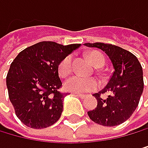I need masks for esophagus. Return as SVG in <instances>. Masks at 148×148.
<instances>
[{
    "label": "esophagus",
    "instance_id": "esophagus-1",
    "mask_svg": "<svg viewBox=\"0 0 148 148\" xmlns=\"http://www.w3.org/2000/svg\"><path fill=\"white\" fill-rule=\"evenodd\" d=\"M74 95H77V96H79V98H82V99L85 98V97H86L85 95H82V93H79V92H74Z\"/></svg>",
    "mask_w": 148,
    "mask_h": 148
}]
</instances>
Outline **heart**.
<instances>
[{"label":"heart","mask_w":148,"mask_h":148,"mask_svg":"<svg viewBox=\"0 0 148 148\" xmlns=\"http://www.w3.org/2000/svg\"><path fill=\"white\" fill-rule=\"evenodd\" d=\"M89 60L95 68H102L106 63L105 56L98 52H92L89 55ZM72 65L73 56H66L58 65V72L60 76L62 77L69 76L72 71ZM65 87L68 91L74 92H89L96 90L98 87V82L95 78L85 79L79 77V76H73L66 80Z\"/></svg>","instance_id":"b5f03b06"}]
</instances>
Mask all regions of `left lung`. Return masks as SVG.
I'll list each match as a JSON object with an SVG mask.
<instances>
[{"mask_svg":"<svg viewBox=\"0 0 148 148\" xmlns=\"http://www.w3.org/2000/svg\"><path fill=\"white\" fill-rule=\"evenodd\" d=\"M104 51L111 61L114 72L106 86L93 96L96 108L88 111L92 121L103 126H117L129 119L139 104L144 90L143 69L137 57L129 51L109 43H84ZM109 93L106 97H102Z\"/></svg>","mask_w":148,"mask_h":148,"instance_id":"left-lung-1","label":"left lung"}]
</instances>
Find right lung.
<instances>
[{
    "instance_id": "add662e5",
    "label": "right lung",
    "mask_w": 148,
    "mask_h": 148,
    "mask_svg": "<svg viewBox=\"0 0 148 148\" xmlns=\"http://www.w3.org/2000/svg\"><path fill=\"white\" fill-rule=\"evenodd\" d=\"M80 44L40 42L26 48L10 66L6 77L9 99L17 118L32 129H43L58 121L65 93L58 65Z\"/></svg>"
}]
</instances>
